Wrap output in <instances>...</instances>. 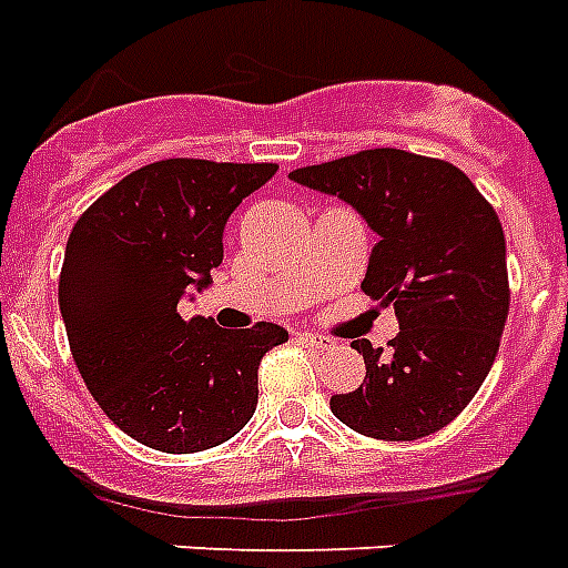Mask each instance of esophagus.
Returning a JSON list of instances; mask_svg holds the SVG:
<instances>
[{
  "label": "esophagus",
  "instance_id": "esophagus-1",
  "mask_svg": "<svg viewBox=\"0 0 568 568\" xmlns=\"http://www.w3.org/2000/svg\"><path fill=\"white\" fill-rule=\"evenodd\" d=\"M298 339H302V343H305V346H311V348H328L331 346L328 337H322V334H311V331L298 334Z\"/></svg>",
  "mask_w": 568,
  "mask_h": 568
}]
</instances>
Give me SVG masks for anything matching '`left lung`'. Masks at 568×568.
<instances>
[{"label":"left lung","mask_w":568,"mask_h":568,"mask_svg":"<svg viewBox=\"0 0 568 568\" xmlns=\"http://www.w3.org/2000/svg\"><path fill=\"white\" fill-rule=\"evenodd\" d=\"M290 179L343 199L378 234L361 287L398 316L387 352L352 343L369 381L331 396V413L393 443L446 428L493 369L510 307L496 211L466 172L405 149H366Z\"/></svg>","instance_id":"obj_1"}]
</instances>
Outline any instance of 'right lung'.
<instances>
[{
	"label": "right lung",
	"mask_w": 568,
	"mask_h": 568,
	"mask_svg": "<svg viewBox=\"0 0 568 568\" xmlns=\"http://www.w3.org/2000/svg\"><path fill=\"white\" fill-rule=\"evenodd\" d=\"M275 163L170 158L131 172L75 222L58 302L72 357L108 419L166 455L220 446L257 407V363L287 331L184 320L213 284L222 231Z\"/></svg>",
	"instance_id": "add662e5"
}]
</instances>
